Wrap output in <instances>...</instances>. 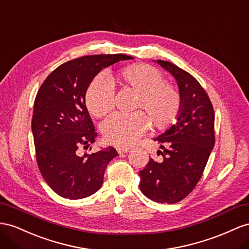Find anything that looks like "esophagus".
Segmentation results:
<instances>
[{
    "label": "esophagus",
    "mask_w": 249,
    "mask_h": 249,
    "mask_svg": "<svg viewBox=\"0 0 249 249\" xmlns=\"http://www.w3.org/2000/svg\"><path fill=\"white\" fill-rule=\"evenodd\" d=\"M117 150H118V154L120 156H123L124 154H126V152L129 151L128 148H117Z\"/></svg>",
    "instance_id": "esophagus-1"
}]
</instances>
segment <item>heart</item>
<instances>
[{
	"label": "heart",
	"mask_w": 249,
	"mask_h": 249,
	"mask_svg": "<svg viewBox=\"0 0 249 249\" xmlns=\"http://www.w3.org/2000/svg\"><path fill=\"white\" fill-rule=\"evenodd\" d=\"M118 81L125 87L139 93L137 109H145L157 129H166L175 120L181 108V93L174 84L164 81L160 70L148 64L135 63L121 68ZM88 111L95 118H103L114 106L111 83L99 75L89 85L85 94ZM147 116L142 111L132 114H113L103 124L104 138L118 147H129L149 129Z\"/></svg>",
	"instance_id": "heart-1"
}]
</instances>
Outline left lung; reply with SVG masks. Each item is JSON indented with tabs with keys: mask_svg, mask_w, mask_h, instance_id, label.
<instances>
[{
	"mask_svg": "<svg viewBox=\"0 0 249 249\" xmlns=\"http://www.w3.org/2000/svg\"><path fill=\"white\" fill-rule=\"evenodd\" d=\"M175 76L181 93L178 122L155 139L162 162L150 159L139 171L140 189L159 203L180 202L194 190L214 146V112L207 92L199 82L175 64L158 60Z\"/></svg>",
	"mask_w": 249,
	"mask_h": 249,
	"instance_id": "1",
	"label": "left lung"
}]
</instances>
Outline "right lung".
Returning <instances> with one entry per match:
<instances>
[{
  "label": "right lung",
  "mask_w": 249,
  "mask_h": 249,
  "mask_svg": "<svg viewBox=\"0 0 249 249\" xmlns=\"http://www.w3.org/2000/svg\"><path fill=\"white\" fill-rule=\"evenodd\" d=\"M132 56L85 55L55 68L43 82L31 120L36 163L43 179L54 193L70 200L98 191L107 164L118 156L113 147L79 155L80 147L95 141L98 133L85 105V94L102 69Z\"/></svg>",
  "instance_id": "right-lung-1"
}]
</instances>
